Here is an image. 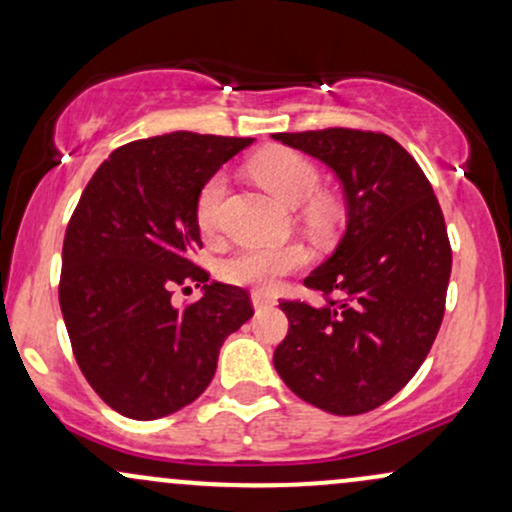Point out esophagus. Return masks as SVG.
I'll return each mask as SVG.
<instances>
[{
  "mask_svg": "<svg viewBox=\"0 0 512 512\" xmlns=\"http://www.w3.org/2000/svg\"><path fill=\"white\" fill-rule=\"evenodd\" d=\"M250 298H252V305H255V310H262V307L274 305L272 295H267L264 291H252Z\"/></svg>",
  "mask_w": 512,
  "mask_h": 512,
  "instance_id": "1",
  "label": "esophagus"
}]
</instances>
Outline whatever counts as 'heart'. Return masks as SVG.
Masks as SVG:
<instances>
[{"mask_svg": "<svg viewBox=\"0 0 512 512\" xmlns=\"http://www.w3.org/2000/svg\"><path fill=\"white\" fill-rule=\"evenodd\" d=\"M252 174L264 188L272 190L286 205H303L305 219L319 231L329 229L336 219V205L331 197L315 195L322 183L317 164L312 159L295 150H276L262 152L260 157L252 159ZM226 195V176L214 174L205 181L195 200V221L205 236H212L219 229L221 202ZM305 264V250L300 245H269V248H243L229 257L224 264L226 281L238 283V286L269 288L274 286L281 276L295 272Z\"/></svg>", "mask_w": 512, "mask_h": 512, "instance_id": "heart-1", "label": "heart"}]
</instances>
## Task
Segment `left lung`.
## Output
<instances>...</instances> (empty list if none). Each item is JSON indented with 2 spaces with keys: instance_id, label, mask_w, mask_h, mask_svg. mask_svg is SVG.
<instances>
[{
  "instance_id": "1",
  "label": "left lung",
  "mask_w": 512,
  "mask_h": 512,
  "mask_svg": "<svg viewBox=\"0 0 512 512\" xmlns=\"http://www.w3.org/2000/svg\"><path fill=\"white\" fill-rule=\"evenodd\" d=\"M341 181L348 226L305 279L322 307L281 300L288 334L274 350L283 384L331 415H362L415 377L446 310L453 252L432 183L405 147L357 128L276 133Z\"/></svg>"
}]
</instances>
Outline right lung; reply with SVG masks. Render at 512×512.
I'll return each mask as SVG.
<instances>
[{"mask_svg": "<svg viewBox=\"0 0 512 512\" xmlns=\"http://www.w3.org/2000/svg\"><path fill=\"white\" fill-rule=\"evenodd\" d=\"M252 138L176 131L116 147L73 209L59 305L73 355L109 408L157 420L186 408L217 372L226 336L252 317L248 291L209 281L195 200ZM203 298L174 308L189 283Z\"/></svg>", "mask_w": 512, "mask_h": 512, "instance_id": "add662e5", "label": "right lung"}]
</instances>
